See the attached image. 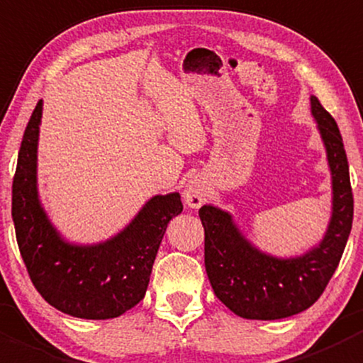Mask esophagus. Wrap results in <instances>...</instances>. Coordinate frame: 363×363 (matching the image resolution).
Segmentation results:
<instances>
[{"label":"esophagus","instance_id":"34e87169","mask_svg":"<svg viewBox=\"0 0 363 363\" xmlns=\"http://www.w3.org/2000/svg\"><path fill=\"white\" fill-rule=\"evenodd\" d=\"M184 203L191 208H199L200 205L205 202V188L202 182H199L196 179L188 181V184L184 186Z\"/></svg>","mask_w":363,"mask_h":363}]
</instances>
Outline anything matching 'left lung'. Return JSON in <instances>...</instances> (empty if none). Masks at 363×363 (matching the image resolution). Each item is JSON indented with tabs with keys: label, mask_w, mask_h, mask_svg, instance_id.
<instances>
[{
	"label": "left lung",
	"mask_w": 363,
	"mask_h": 363,
	"mask_svg": "<svg viewBox=\"0 0 363 363\" xmlns=\"http://www.w3.org/2000/svg\"><path fill=\"white\" fill-rule=\"evenodd\" d=\"M311 112L332 172V218L320 246L296 258H276L244 239L228 212L199 211L205 230V270L216 296L246 320H281L309 309L337 269L353 223V191L337 123L311 96Z\"/></svg>",
	"instance_id": "left-lung-1"
}]
</instances>
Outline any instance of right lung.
I'll use <instances>...</instances> for the list:
<instances>
[{
    "label": "right lung",
    "instance_id": "right-lung-1",
    "mask_svg": "<svg viewBox=\"0 0 363 363\" xmlns=\"http://www.w3.org/2000/svg\"><path fill=\"white\" fill-rule=\"evenodd\" d=\"M40 119L42 100L26 126L12 184V218L24 265L36 291L61 313L84 320L117 318L144 298L168 221L182 212L181 195L152 196L107 242H65L38 200Z\"/></svg>",
    "mask_w": 363,
    "mask_h": 363
}]
</instances>
